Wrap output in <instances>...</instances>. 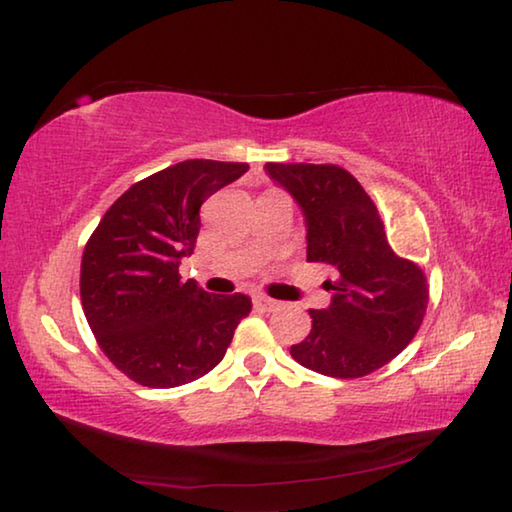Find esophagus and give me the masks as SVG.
<instances>
[{
    "label": "esophagus",
    "mask_w": 512,
    "mask_h": 512,
    "mask_svg": "<svg viewBox=\"0 0 512 512\" xmlns=\"http://www.w3.org/2000/svg\"><path fill=\"white\" fill-rule=\"evenodd\" d=\"M253 303H255V307H259V310H264V312H273V310H278V307H280L278 300H273L269 296H262V294H257L253 298Z\"/></svg>",
    "instance_id": "obj_1"
}]
</instances>
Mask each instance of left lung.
I'll use <instances>...</instances> for the list:
<instances>
[{
	"label": "left lung",
	"instance_id": "left-lung-1",
	"mask_svg": "<svg viewBox=\"0 0 512 512\" xmlns=\"http://www.w3.org/2000/svg\"><path fill=\"white\" fill-rule=\"evenodd\" d=\"M264 170L303 209L307 262L337 271L328 282L330 305L310 312V335L291 346V358L330 378H360L385 367L424 321V271L394 253L376 205L348 170L332 164Z\"/></svg>",
	"mask_w": 512,
	"mask_h": 512
}]
</instances>
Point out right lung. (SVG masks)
Here are the masks:
<instances>
[{"label": "right lung", "mask_w": 512, "mask_h": 512, "mask_svg": "<svg viewBox=\"0 0 512 512\" xmlns=\"http://www.w3.org/2000/svg\"><path fill=\"white\" fill-rule=\"evenodd\" d=\"M248 164L189 159L136 182L102 216L81 257V307L97 344L134 383L168 389L212 371L248 316V296L182 282L200 207Z\"/></svg>", "instance_id": "add662e5"}]
</instances>
